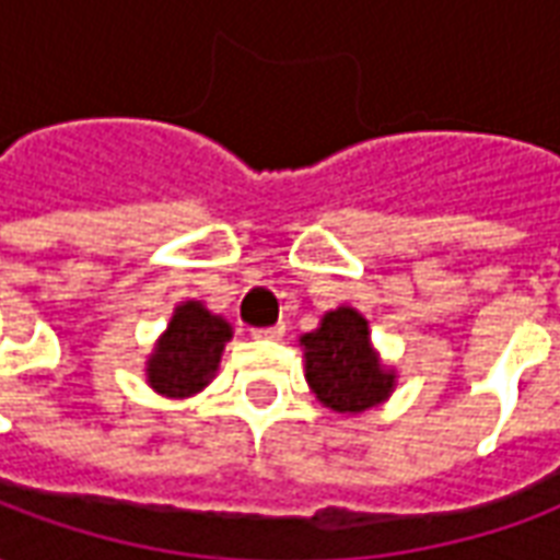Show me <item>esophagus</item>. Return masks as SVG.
<instances>
[{"label": "esophagus", "mask_w": 560, "mask_h": 560, "mask_svg": "<svg viewBox=\"0 0 560 560\" xmlns=\"http://www.w3.org/2000/svg\"><path fill=\"white\" fill-rule=\"evenodd\" d=\"M252 336L255 339H264V341H276L284 336V324H276V327H260V329H252Z\"/></svg>", "instance_id": "34e87169"}]
</instances>
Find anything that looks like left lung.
Listing matches in <instances>:
<instances>
[{
  "instance_id": "obj_1",
  "label": "left lung",
  "mask_w": 560,
  "mask_h": 560,
  "mask_svg": "<svg viewBox=\"0 0 560 560\" xmlns=\"http://www.w3.org/2000/svg\"><path fill=\"white\" fill-rule=\"evenodd\" d=\"M305 377L317 399L339 413H360L393 389V375L381 369L369 348V324L353 308H336L324 324L303 336Z\"/></svg>"
}]
</instances>
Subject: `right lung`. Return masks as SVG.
<instances>
[{
	"label": "right lung",
	"mask_w": 560,
	"mask_h": 560,
	"mask_svg": "<svg viewBox=\"0 0 560 560\" xmlns=\"http://www.w3.org/2000/svg\"><path fill=\"white\" fill-rule=\"evenodd\" d=\"M228 339V320L209 315L200 303L179 305L159 351L149 360V384L171 399L191 396L209 384Z\"/></svg>",
	"instance_id": "obj_1"
}]
</instances>
